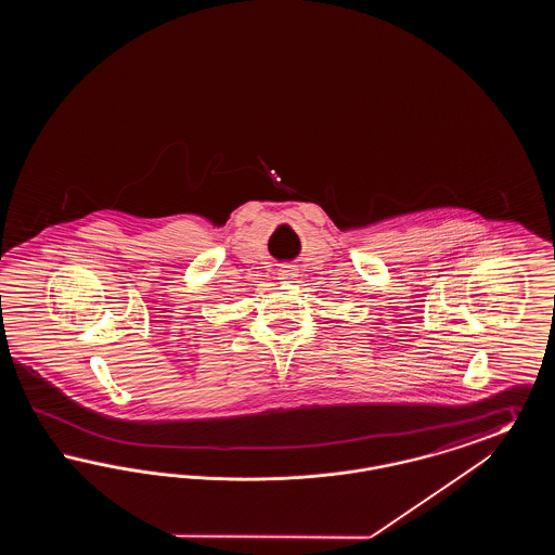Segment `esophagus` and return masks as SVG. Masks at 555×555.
<instances>
[{"label": "esophagus", "instance_id": "obj_1", "mask_svg": "<svg viewBox=\"0 0 555 555\" xmlns=\"http://www.w3.org/2000/svg\"><path fill=\"white\" fill-rule=\"evenodd\" d=\"M293 276H295V270H293L291 266H283V268L279 270V279H281L283 283H291Z\"/></svg>", "mask_w": 555, "mask_h": 555}]
</instances>
